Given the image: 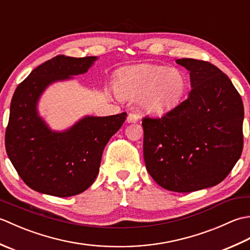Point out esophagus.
I'll return each mask as SVG.
<instances>
[{
  "instance_id": "34e87169",
  "label": "esophagus",
  "mask_w": 250,
  "mask_h": 250,
  "mask_svg": "<svg viewBox=\"0 0 250 250\" xmlns=\"http://www.w3.org/2000/svg\"><path fill=\"white\" fill-rule=\"evenodd\" d=\"M137 121H139V115L134 113H130L126 117V122H129V124H135Z\"/></svg>"
}]
</instances>
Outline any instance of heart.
Returning a JSON list of instances; mask_svg holds the SVG:
<instances>
[{"instance_id":"heart-1","label":"heart","mask_w":250,"mask_h":250,"mask_svg":"<svg viewBox=\"0 0 250 250\" xmlns=\"http://www.w3.org/2000/svg\"><path fill=\"white\" fill-rule=\"evenodd\" d=\"M187 88V77L175 67L145 63L124 68L117 76L120 95L139 98L140 107L149 115H163L179 104Z\"/></svg>"}]
</instances>
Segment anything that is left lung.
I'll list each match as a JSON object with an SVG mask.
<instances>
[{
    "instance_id": "1",
    "label": "left lung",
    "mask_w": 250,
    "mask_h": 250,
    "mask_svg": "<svg viewBox=\"0 0 250 250\" xmlns=\"http://www.w3.org/2000/svg\"><path fill=\"white\" fill-rule=\"evenodd\" d=\"M191 91L161 118H143L147 172L162 188L192 192L218 185L243 150L244 106L230 78L209 62L176 60Z\"/></svg>"
}]
</instances>
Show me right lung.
Masks as SVG:
<instances>
[{
  "mask_svg": "<svg viewBox=\"0 0 250 250\" xmlns=\"http://www.w3.org/2000/svg\"><path fill=\"white\" fill-rule=\"evenodd\" d=\"M97 59L57 56L34 68L15 90L5 148L21 179L37 192L66 198L87 190L98 176L106 144L124 125L126 113L86 116L56 132L37 113L49 84L88 72Z\"/></svg>",
  "mask_w": 250,
  "mask_h": 250,
  "instance_id": "1",
  "label": "right lung"
}]
</instances>
